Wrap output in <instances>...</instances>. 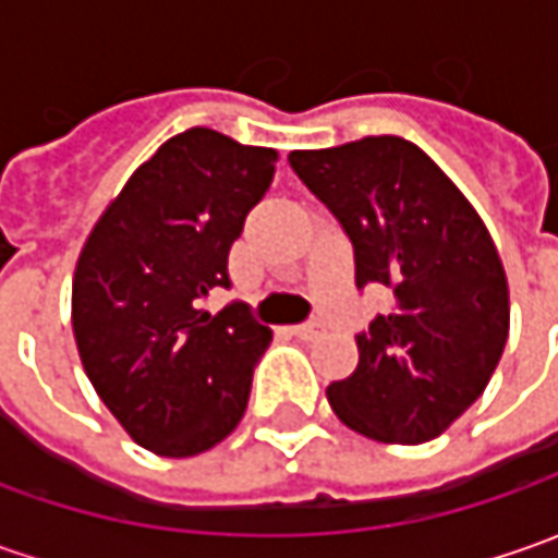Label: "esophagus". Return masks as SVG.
Returning a JSON list of instances; mask_svg holds the SVG:
<instances>
[{
  "mask_svg": "<svg viewBox=\"0 0 558 558\" xmlns=\"http://www.w3.org/2000/svg\"><path fill=\"white\" fill-rule=\"evenodd\" d=\"M291 332L298 335V338H316V335L323 332V326H319L316 319H311V323H301V326H294Z\"/></svg>",
  "mask_w": 558,
  "mask_h": 558,
  "instance_id": "obj_1",
  "label": "esophagus"
}]
</instances>
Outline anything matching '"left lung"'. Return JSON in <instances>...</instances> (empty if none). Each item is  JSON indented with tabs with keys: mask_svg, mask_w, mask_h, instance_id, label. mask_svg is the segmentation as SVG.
Here are the masks:
<instances>
[{
	"mask_svg": "<svg viewBox=\"0 0 558 558\" xmlns=\"http://www.w3.org/2000/svg\"><path fill=\"white\" fill-rule=\"evenodd\" d=\"M291 170L354 245L356 289L395 301L356 335L360 363L329 385L335 416L385 444H422L482 397L509 335L494 239L447 173L400 136L291 151Z\"/></svg>",
	"mask_w": 558,
	"mask_h": 558,
	"instance_id": "left-lung-1",
	"label": "left lung"
}]
</instances>
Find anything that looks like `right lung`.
Segmentation results:
<instances>
[{
    "instance_id": "right-lung-1",
    "label": "right lung",
    "mask_w": 558,
    "mask_h": 558,
    "mask_svg": "<svg viewBox=\"0 0 558 558\" xmlns=\"http://www.w3.org/2000/svg\"><path fill=\"white\" fill-rule=\"evenodd\" d=\"M276 151L195 126L120 189L80 251L74 338L83 369L126 435L158 457H195L242 422L272 341L245 301L217 316L229 247L267 195Z\"/></svg>"
}]
</instances>
